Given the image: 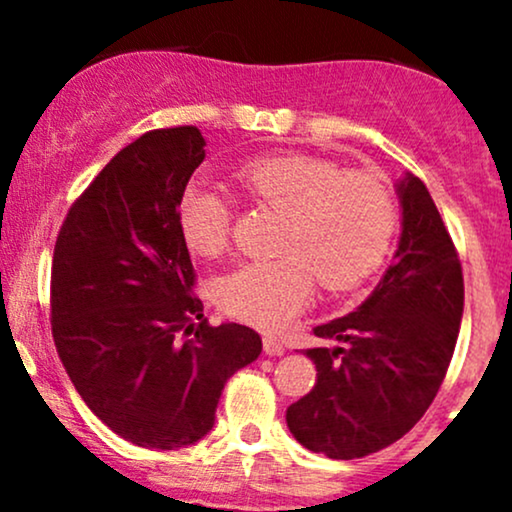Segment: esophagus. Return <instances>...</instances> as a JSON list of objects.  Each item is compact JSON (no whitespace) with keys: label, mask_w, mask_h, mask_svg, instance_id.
Segmentation results:
<instances>
[{"label":"esophagus","mask_w":512,"mask_h":512,"mask_svg":"<svg viewBox=\"0 0 512 512\" xmlns=\"http://www.w3.org/2000/svg\"><path fill=\"white\" fill-rule=\"evenodd\" d=\"M262 346H264V354L267 356H284L286 354V346L274 337H264Z\"/></svg>","instance_id":"1"}]
</instances>
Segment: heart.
<instances>
[{"label": "heart", "instance_id": "obj_1", "mask_svg": "<svg viewBox=\"0 0 512 512\" xmlns=\"http://www.w3.org/2000/svg\"><path fill=\"white\" fill-rule=\"evenodd\" d=\"M248 197L286 211L276 260L243 262L216 281L228 315L264 330L293 320L315 289L356 286L385 260L397 228V204L375 175L344 173L325 158L262 156L238 170ZM175 221L182 243L202 257L226 248L231 204L216 185L192 178L182 187Z\"/></svg>", "mask_w": 512, "mask_h": 512}]
</instances>
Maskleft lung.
Segmentation results:
<instances>
[{"instance_id":"1","label":"left lung","mask_w":512,"mask_h":512,"mask_svg":"<svg viewBox=\"0 0 512 512\" xmlns=\"http://www.w3.org/2000/svg\"><path fill=\"white\" fill-rule=\"evenodd\" d=\"M402 231L392 267L354 313L315 327L317 383L286 409L303 448L330 460L378 452L414 428L448 373L464 310L462 267L416 175L395 182Z\"/></svg>"}]
</instances>
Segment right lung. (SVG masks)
Returning <instances> with one entry per match:
<instances>
[{
	"label": "right lung",
	"instance_id": "1",
	"mask_svg": "<svg viewBox=\"0 0 512 512\" xmlns=\"http://www.w3.org/2000/svg\"><path fill=\"white\" fill-rule=\"evenodd\" d=\"M202 161L197 127L142 134L76 199L55 245L57 354L86 407L139 448L202 440L223 385L262 354L260 334L207 325L192 296L175 209Z\"/></svg>",
	"mask_w": 512,
	"mask_h": 512
}]
</instances>
